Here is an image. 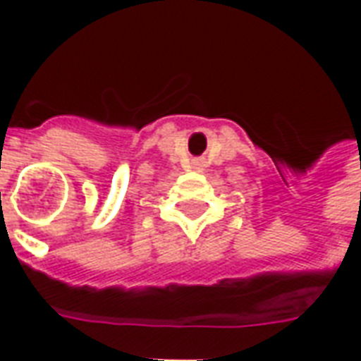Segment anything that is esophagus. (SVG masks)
Instances as JSON below:
<instances>
[{
    "mask_svg": "<svg viewBox=\"0 0 361 361\" xmlns=\"http://www.w3.org/2000/svg\"><path fill=\"white\" fill-rule=\"evenodd\" d=\"M193 166H195L197 170H201V166H203V164H201V162H199V160H197V162H193Z\"/></svg>",
    "mask_w": 361,
    "mask_h": 361,
    "instance_id": "34e87169",
    "label": "esophagus"
}]
</instances>
